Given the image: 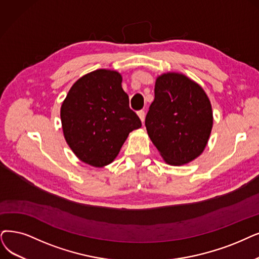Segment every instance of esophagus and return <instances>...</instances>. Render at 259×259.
<instances>
[{
    "mask_svg": "<svg viewBox=\"0 0 259 259\" xmlns=\"http://www.w3.org/2000/svg\"><path fill=\"white\" fill-rule=\"evenodd\" d=\"M138 116H139L141 122L143 123L144 122V118H146V113H144V110H139L138 111Z\"/></svg>",
    "mask_w": 259,
    "mask_h": 259,
    "instance_id": "esophagus-1",
    "label": "esophagus"
}]
</instances>
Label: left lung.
I'll return each mask as SVG.
<instances>
[{"label":"left lung","mask_w":259,"mask_h":259,"mask_svg":"<svg viewBox=\"0 0 259 259\" xmlns=\"http://www.w3.org/2000/svg\"><path fill=\"white\" fill-rule=\"evenodd\" d=\"M146 127L165 162L188 163L207 144L212 127L210 102L204 90L187 76L162 74L155 84Z\"/></svg>","instance_id":"left-lung-1"}]
</instances>
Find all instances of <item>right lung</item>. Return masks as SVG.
Instances as JSON below:
<instances>
[{"label": "right lung", "instance_id": "1", "mask_svg": "<svg viewBox=\"0 0 259 259\" xmlns=\"http://www.w3.org/2000/svg\"><path fill=\"white\" fill-rule=\"evenodd\" d=\"M121 82L118 72L96 70L71 87L61 105L67 143L81 161L94 167L110 163L128 134L141 126Z\"/></svg>", "mask_w": 259, "mask_h": 259}]
</instances>
